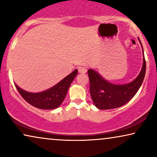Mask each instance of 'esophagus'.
<instances>
[{
	"label": "esophagus",
	"mask_w": 157,
	"mask_h": 157,
	"mask_svg": "<svg viewBox=\"0 0 157 157\" xmlns=\"http://www.w3.org/2000/svg\"><path fill=\"white\" fill-rule=\"evenodd\" d=\"M78 72L81 73V74H85L86 72L87 71V68L85 67V66H79L78 68Z\"/></svg>",
	"instance_id": "1"
}]
</instances>
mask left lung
Instances as JSON below:
<instances>
[{
    "mask_svg": "<svg viewBox=\"0 0 157 157\" xmlns=\"http://www.w3.org/2000/svg\"><path fill=\"white\" fill-rule=\"evenodd\" d=\"M139 40L141 44L139 38ZM145 73L144 56H143V66L140 74L136 79L127 84H113L103 78L95 71L89 69L88 74L90 82V94L95 106L101 110H106L119 108L126 104L134 97L141 87Z\"/></svg>",
    "mask_w": 157,
    "mask_h": 157,
    "instance_id": "obj_1",
    "label": "left lung"
}]
</instances>
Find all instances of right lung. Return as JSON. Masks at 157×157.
I'll list each match as a JSON object with an SVG mask.
<instances>
[{"mask_svg":"<svg viewBox=\"0 0 157 157\" xmlns=\"http://www.w3.org/2000/svg\"><path fill=\"white\" fill-rule=\"evenodd\" d=\"M78 71L76 69L54 86L40 93H30L20 89L16 84L15 86L21 96L32 106L40 109H54L63 101Z\"/></svg>","mask_w":157,"mask_h":157,"instance_id":"1","label":"right lung"}]
</instances>
